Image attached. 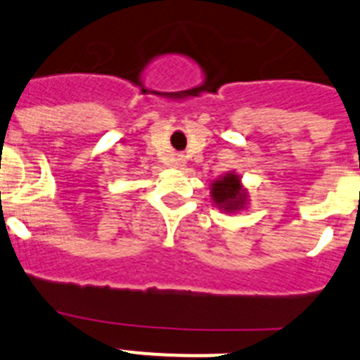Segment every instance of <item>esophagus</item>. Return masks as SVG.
Listing matches in <instances>:
<instances>
[{"mask_svg":"<svg viewBox=\"0 0 360 360\" xmlns=\"http://www.w3.org/2000/svg\"><path fill=\"white\" fill-rule=\"evenodd\" d=\"M172 163L176 165V167H183V163H184V158L183 156H176L172 160Z\"/></svg>","mask_w":360,"mask_h":360,"instance_id":"1","label":"esophagus"}]
</instances>
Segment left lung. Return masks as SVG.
<instances>
[{
  "instance_id": "8db88e82",
  "label": "left lung",
  "mask_w": 360,
  "mask_h": 360,
  "mask_svg": "<svg viewBox=\"0 0 360 360\" xmlns=\"http://www.w3.org/2000/svg\"><path fill=\"white\" fill-rule=\"evenodd\" d=\"M212 199L220 210L233 213L248 204V193L242 188L240 177L229 172L212 183Z\"/></svg>"
}]
</instances>
